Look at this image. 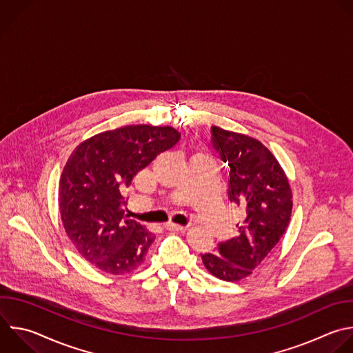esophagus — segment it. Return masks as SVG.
<instances>
[{
  "label": "esophagus",
  "instance_id": "1",
  "mask_svg": "<svg viewBox=\"0 0 353 353\" xmlns=\"http://www.w3.org/2000/svg\"><path fill=\"white\" fill-rule=\"evenodd\" d=\"M166 227L169 230H173V231H185L188 228V225H181V224H177V223H173V221H169L166 224Z\"/></svg>",
  "mask_w": 353,
  "mask_h": 353
}]
</instances>
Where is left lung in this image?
Masks as SVG:
<instances>
[{"instance_id":"8db88e82","label":"left lung","mask_w":353,"mask_h":353,"mask_svg":"<svg viewBox=\"0 0 353 353\" xmlns=\"http://www.w3.org/2000/svg\"><path fill=\"white\" fill-rule=\"evenodd\" d=\"M212 145L230 166L227 194L245 209L239 236L220 243L202 262L214 277L236 283L252 274L277 245L292 212V191L274 155L258 140L212 126Z\"/></svg>"}]
</instances>
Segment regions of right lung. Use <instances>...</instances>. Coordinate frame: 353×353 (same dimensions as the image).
Here are the masks:
<instances>
[{
    "label": "right lung",
    "mask_w": 353,
    "mask_h": 353,
    "mask_svg": "<svg viewBox=\"0 0 353 353\" xmlns=\"http://www.w3.org/2000/svg\"><path fill=\"white\" fill-rule=\"evenodd\" d=\"M180 136L170 126L132 125L92 136L69 157L59 180L61 219L79 254L101 272L119 276L143 263L155 236L128 219L123 192Z\"/></svg>",
    "instance_id": "right-lung-1"
}]
</instances>
